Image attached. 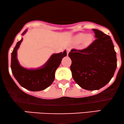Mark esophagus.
<instances>
[{
    "instance_id": "1",
    "label": "esophagus",
    "mask_w": 124,
    "mask_h": 124,
    "mask_svg": "<svg viewBox=\"0 0 124 124\" xmlns=\"http://www.w3.org/2000/svg\"><path fill=\"white\" fill-rule=\"evenodd\" d=\"M70 51V48H67V54L69 53Z\"/></svg>"
}]
</instances>
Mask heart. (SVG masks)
<instances>
[{
	"instance_id": "1",
	"label": "heart",
	"mask_w": 124,
	"mask_h": 124,
	"mask_svg": "<svg viewBox=\"0 0 124 124\" xmlns=\"http://www.w3.org/2000/svg\"><path fill=\"white\" fill-rule=\"evenodd\" d=\"M74 40L76 43L82 42L84 47H87L90 46L94 40V36L91 34H84L80 33L76 34L74 37Z\"/></svg>"
}]
</instances>
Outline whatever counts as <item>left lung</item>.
Masks as SVG:
<instances>
[{
	"mask_svg": "<svg viewBox=\"0 0 124 124\" xmlns=\"http://www.w3.org/2000/svg\"><path fill=\"white\" fill-rule=\"evenodd\" d=\"M96 40L83 50L72 49L70 69L75 81L87 90H99L110 81L116 70V52L109 36L93 29Z\"/></svg>",
	"mask_w": 124,
	"mask_h": 124,
	"instance_id": "8db88e82",
	"label": "left lung"
}]
</instances>
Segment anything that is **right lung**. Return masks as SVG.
Listing matches in <instances>:
<instances>
[{
    "label": "right lung",
    "mask_w": 124,
    "mask_h": 124,
    "mask_svg": "<svg viewBox=\"0 0 124 124\" xmlns=\"http://www.w3.org/2000/svg\"><path fill=\"white\" fill-rule=\"evenodd\" d=\"M27 29L23 31L24 35ZM23 41L22 38L16 44L12 53L11 69L14 77L23 88L31 91H39L47 88L52 84L55 78V72L60 64L62 58L67 55V51L53 54L43 66L36 69H28L21 66L17 58V51Z\"/></svg>",
    "instance_id": "add662e5"
}]
</instances>
